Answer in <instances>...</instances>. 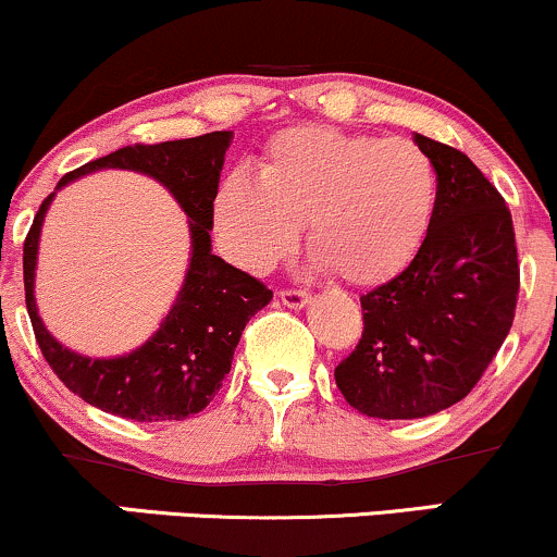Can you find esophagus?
<instances>
[{"label":"esophagus","mask_w":557,"mask_h":557,"mask_svg":"<svg viewBox=\"0 0 557 557\" xmlns=\"http://www.w3.org/2000/svg\"><path fill=\"white\" fill-rule=\"evenodd\" d=\"M277 296H280V300H283L285 306H290V309H304V306L309 304V293L298 290V287H283V290H280Z\"/></svg>","instance_id":"34e87169"}]
</instances>
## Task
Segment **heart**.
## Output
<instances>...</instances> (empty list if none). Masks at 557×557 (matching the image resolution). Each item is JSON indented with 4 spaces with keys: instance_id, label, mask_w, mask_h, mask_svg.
Wrapping results in <instances>:
<instances>
[{
    "instance_id": "obj_1",
    "label": "heart",
    "mask_w": 557,
    "mask_h": 557,
    "mask_svg": "<svg viewBox=\"0 0 557 557\" xmlns=\"http://www.w3.org/2000/svg\"><path fill=\"white\" fill-rule=\"evenodd\" d=\"M437 212V170L413 140L327 125L280 131L261 151L259 177L227 172L214 198L222 248L248 272H270L298 246L343 283L395 280L424 248Z\"/></svg>"
}]
</instances>
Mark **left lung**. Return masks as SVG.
<instances>
[{
  "mask_svg": "<svg viewBox=\"0 0 557 557\" xmlns=\"http://www.w3.org/2000/svg\"><path fill=\"white\" fill-rule=\"evenodd\" d=\"M437 170V212L406 272L361 296V341L335 367L374 419H421L474 389L519 300V253L500 190L463 151L413 136Z\"/></svg>",
  "mask_w": 557,
  "mask_h": 557,
  "instance_id": "obj_1",
  "label": "left lung"
}]
</instances>
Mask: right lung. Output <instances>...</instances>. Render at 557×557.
Returning <instances> with one entry per match:
<instances>
[{"label": "right lung", "mask_w": 557, "mask_h": 557, "mask_svg": "<svg viewBox=\"0 0 557 557\" xmlns=\"http://www.w3.org/2000/svg\"><path fill=\"white\" fill-rule=\"evenodd\" d=\"M230 144L227 131L164 144H133L67 172L60 188L101 168L136 170L168 185L190 216V267L164 324L149 343L120 359H86L62 348L36 314L34 270L38 233L52 196L44 198L23 243L25 309L38 348L67 389L114 417L181 421L203 411L222 387L243 327L272 300V290L248 272L212 253L214 198Z\"/></svg>", "instance_id": "1"}]
</instances>
